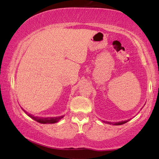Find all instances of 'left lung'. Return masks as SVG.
I'll return each mask as SVG.
<instances>
[{
  "mask_svg": "<svg viewBox=\"0 0 159 159\" xmlns=\"http://www.w3.org/2000/svg\"><path fill=\"white\" fill-rule=\"evenodd\" d=\"M103 122H105L106 124H109V125H124V124L127 123V121H129V120H126V121H118V122H114V123H111V122H109V121H103Z\"/></svg>",
  "mask_w": 159,
  "mask_h": 159,
  "instance_id": "left-lung-1",
  "label": "left lung"
}]
</instances>
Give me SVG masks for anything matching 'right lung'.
I'll return each instance as SVG.
<instances>
[{"label":"right lung","mask_w":159,"mask_h":159,"mask_svg":"<svg viewBox=\"0 0 159 159\" xmlns=\"http://www.w3.org/2000/svg\"><path fill=\"white\" fill-rule=\"evenodd\" d=\"M22 110L30 117V118H32V119H34V120H35L36 121H38V122L41 123V124H53V123L58 122L60 119H61L63 117H64V116H56V117H45L44 118V117L34 116L33 115L28 114V113L27 111H25L24 109Z\"/></svg>","instance_id":"right-lung-1"}]
</instances>
